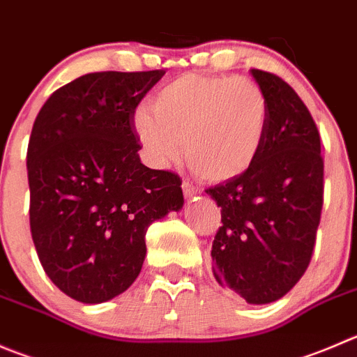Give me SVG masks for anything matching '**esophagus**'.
<instances>
[{
    "label": "esophagus",
    "mask_w": 357,
    "mask_h": 357,
    "mask_svg": "<svg viewBox=\"0 0 357 357\" xmlns=\"http://www.w3.org/2000/svg\"><path fill=\"white\" fill-rule=\"evenodd\" d=\"M183 193H185L186 200H192L195 199L197 195H200V188L193 186L190 181H183Z\"/></svg>",
    "instance_id": "obj_1"
}]
</instances>
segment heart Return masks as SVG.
I'll return each mask as SVG.
<instances>
[{"mask_svg":"<svg viewBox=\"0 0 357 357\" xmlns=\"http://www.w3.org/2000/svg\"><path fill=\"white\" fill-rule=\"evenodd\" d=\"M150 108L134 113L132 127L157 167L181 157L206 181L244 174L261 151L268 127V101L248 78L188 73L164 85Z\"/></svg>","mask_w":357,"mask_h":357,"instance_id":"obj_1","label":"heart"}]
</instances>
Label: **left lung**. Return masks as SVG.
I'll list each match as a JSON object with an SVG mask.
<instances>
[{
	"label": "left lung",
	"mask_w": 357,
	"mask_h": 357,
	"mask_svg": "<svg viewBox=\"0 0 357 357\" xmlns=\"http://www.w3.org/2000/svg\"><path fill=\"white\" fill-rule=\"evenodd\" d=\"M268 101V127L255 164L207 188L221 207L213 241L216 281L252 305L282 298L305 274L316 244L324 192L321 137L291 86L251 69Z\"/></svg>",
	"instance_id": "1"
}]
</instances>
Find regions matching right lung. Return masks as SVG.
<instances>
[{
    "instance_id": "right-lung-1",
    "label": "right lung",
    "mask_w": 357,
    "mask_h": 357,
    "mask_svg": "<svg viewBox=\"0 0 357 357\" xmlns=\"http://www.w3.org/2000/svg\"><path fill=\"white\" fill-rule=\"evenodd\" d=\"M165 71L89 73L61 86L27 146L29 223L50 281L82 303L126 291L148 227L183 207L181 179L141 164L132 119Z\"/></svg>"
}]
</instances>
